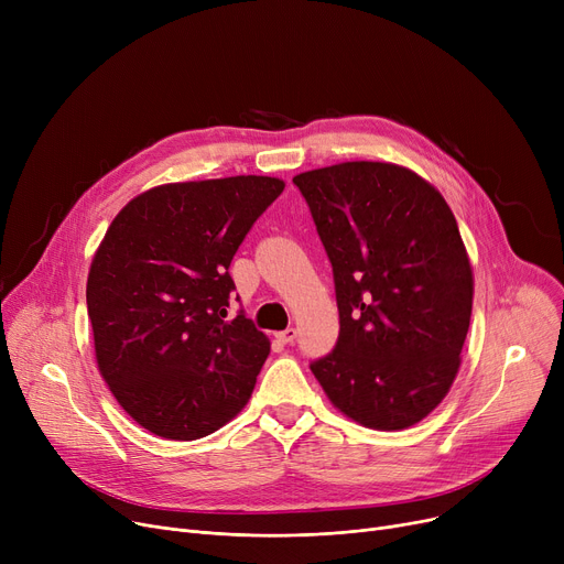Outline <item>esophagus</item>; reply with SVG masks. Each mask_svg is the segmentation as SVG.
I'll return each instance as SVG.
<instances>
[{"label":"esophagus","mask_w":564,"mask_h":564,"mask_svg":"<svg viewBox=\"0 0 564 564\" xmlns=\"http://www.w3.org/2000/svg\"><path fill=\"white\" fill-rule=\"evenodd\" d=\"M276 338H279V343L290 345V343H294V338H297V329H285V332H279V334H276Z\"/></svg>","instance_id":"esophagus-1"}]
</instances>
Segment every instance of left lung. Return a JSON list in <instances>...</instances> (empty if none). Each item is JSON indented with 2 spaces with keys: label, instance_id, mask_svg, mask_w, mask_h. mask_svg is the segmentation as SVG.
Here are the masks:
<instances>
[{
  "label": "left lung",
  "instance_id": "obj_1",
  "mask_svg": "<svg viewBox=\"0 0 564 564\" xmlns=\"http://www.w3.org/2000/svg\"><path fill=\"white\" fill-rule=\"evenodd\" d=\"M329 256L336 347L311 370L345 416L404 430L446 398L459 370L473 272L455 215L413 171L343 162L292 177Z\"/></svg>",
  "mask_w": 564,
  "mask_h": 564
}]
</instances>
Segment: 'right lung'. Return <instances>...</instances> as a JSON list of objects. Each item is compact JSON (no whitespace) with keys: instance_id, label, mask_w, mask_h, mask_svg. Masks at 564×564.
<instances>
[{"instance_id":"add662e5","label":"right lung","mask_w":564,"mask_h":564,"mask_svg":"<svg viewBox=\"0 0 564 564\" xmlns=\"http://www.w3.org/2000/svg\"><path fill=\"white\" fill-rule=\"evenodd\" d=\"M283 187L267 175L160 185L107 228L86 306L100 375L143 430L194 441L249 402L270 338L245 311L226 317L228 267Z\"/></svg>"}]
</instances>
